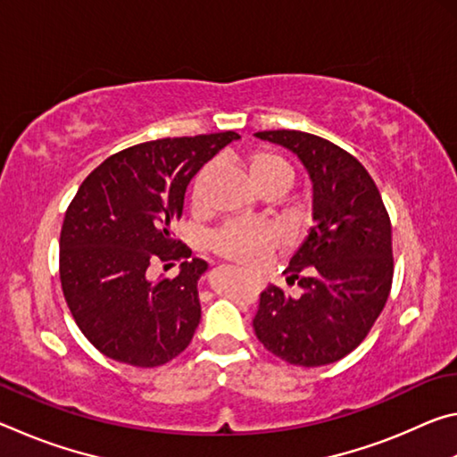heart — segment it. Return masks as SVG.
Masks as SVG:
<instances>
[{
  "instance_id": "b5f03b06",
  "label": "heart",
  "mask_w": 457,
  "mask_h": 457,
  "mask_svg": "<svg viewBox=\"0 0 457 457\" xmlns=\"http://www.w3.org/2000/svg\"><path fill=\"white\" fill-rule=\"evenodd\" d=\"M247 169H250L252 181L256 187L266 191H276L282 195L290 189L294 181V169L286 161L282 154H278L270 149L256 151L247 161ZM213 177V165L207 163L193 177L191 183V205L195 210H201L205 205L207 187ZM207 245L210 250L218 253V256L236 262L242 266H258L264 253L270 250V236L264 229L256 226H247V223L239 221H228L218 228L213 234L207 237Z\"/></svg>"
}]
</instances>
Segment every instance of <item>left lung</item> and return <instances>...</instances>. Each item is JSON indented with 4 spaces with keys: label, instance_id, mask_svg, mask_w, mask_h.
Returning <instances> with one entry per match:
<instances>
[{
    "label": "left lung",
    "instance_id": "1",
    "mask_svg": "<svg viewBox=\"0 0 457 457\" xmlns=\"http://www.w3.org/2000/svg\"><path fill=\"white\" fill-rule=\"evenodd\" d=\"M260 138L296 153L314 183V221L278 286L260 294L253 330L290 365L340 361L365 340L393 284L391 220L373 177L338 145L303 130H260Z\"/></svg>",
    "mask_w": 457,
    "mask_h": 457
}]
</instances>
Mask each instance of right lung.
Returning a JSON list of instances; mask_svg holds the SVG:
<instances>
[{"label":"right lung","mask_w":457,"mask_h":457,"mask_svg":"<svg viewBox=\"0 0 457 457\" xmlns=\"http://www.w3.org/2000/svg\"><path fill=\"white\" fill-rule=\"evenodd\" d=\"M234 130L159 138L111 154L76 191L60 231V282L76 324L108 359L161 367L187 349L201 319L204 260L171 237L183 197ZM185 259L175 278L151 283L148 268Z\"/></svg>","instance_id":"obj_1"}]
</instances>
